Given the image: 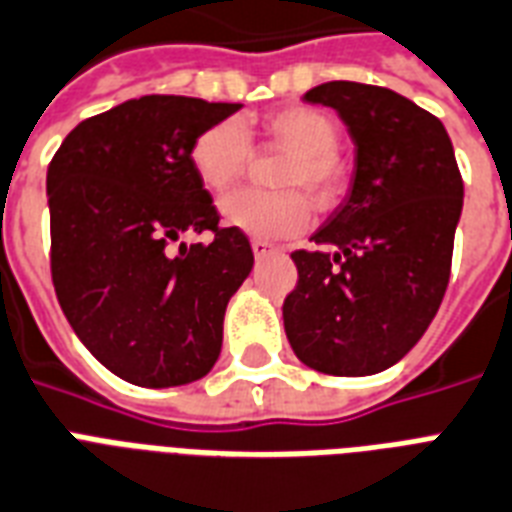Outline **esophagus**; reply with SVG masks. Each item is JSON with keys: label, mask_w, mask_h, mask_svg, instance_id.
<instances>
[{"label": "esophagus", "mask_w": 512, "mask_h": 512, "mask_svg": "<svg viewBox=\"0 0 512 512\" xmlns=\"http://www.w3.org/2000/svg\"><path fill=\"white\" fill-rule=\"evenodd\" d=\"M251 248H253V256H256V259H264L267 253H272V245L264 243V240H253Z\"/></svg>", "instance_id": "34e87169"}]
</instances>
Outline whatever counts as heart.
<instances>
[{"label": "heart", "instance_id": "b5f03b06", "mask_svg": "<svg viewBox=\"0 0 512 512\" xmlns=\"http://www.w3.org/2000/svg\"><path fill=\"white\" fill-rule=\"evenodd\" d=\"M267 138L288 160L280 168L277 186H288L280 192L240 189L221 202V221L232 229H240L251 237H288L307 227L310 201L318 208H328L339 200L344 186L342 162L336 157L339 130L334 120L312 106H288L269 114L261 122ZM251 157V141L240 122L224 120L205 128L194 138L189 149L194 176L211 192H227L237 178L243 176Z\"/></svg>", "mask_w": 512, "mask_h": 512}]
</instances>
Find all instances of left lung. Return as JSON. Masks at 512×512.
Returning <instances> with one entry per match:
<instances>
[{
  "instance_id": "left-lung-1",
  "label": "left lung",
  "mask_w": 512,
  "mask_h": 512,
  "mask_svg": "<svg viewBox=\"0 0 512 512\" xmlns=\"http://www.w3.org/2000/svg\"><path fill=\"white\" fill-rule=\"evenodd\" d=\"M304 101L342 117L355 170L310 237L320 251L291 253L299 283L283 301L285 336L320 374H379L441 307L465 186L443 122L395 90L339 79Z\"/></svg>"
}]
</instances>
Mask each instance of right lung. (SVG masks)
Segmentation results:
<instances>
[{
	"instance_id": "obj_1",
	"label": "right lung",
	"mask_w": 512,
	"mask_h": 512,
	"mask_svg": "<svg viewBox=\"0 0 512 512\" xmlns=\"http://www.w3.org/2000/svg\"><path fill=\"white\" fill-rule=\"evenodd\" d=\"M240 109L189 95L133 98L79 122L47 168L61 310L79 342L125 382L178 387L219 360L224 312L251 275L253 251L240 229L219 227L189 149ZM205 228L213 244L180 243Z\"/></svg>"
}]
</instances>
